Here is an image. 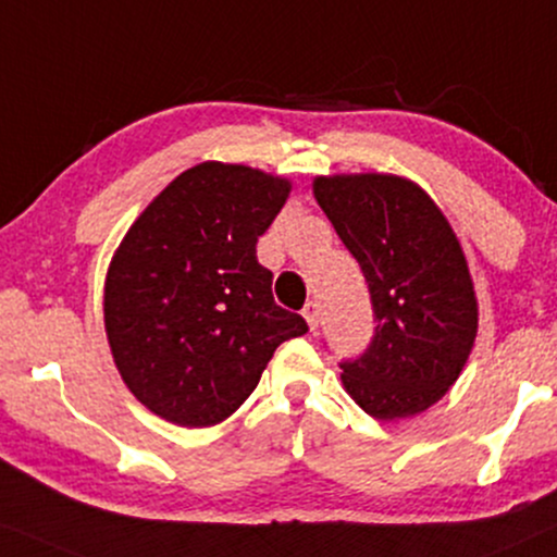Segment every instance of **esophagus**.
<instances>
[{
    "mask_svg": "<svg viewBox=\"0 0 557 557\" xmlns=\"http://www.w3.org/2000/svg\"><path fill=\"white\" fill-rule=\"evenodd\" d=\"M301 314H305V320H307V325H310V331L314 333L318 331V325H320V305L318 301H307L305 305V310H301Z\"/></svg>",
    "mask_w": 557,
    "mask_h": 557,
    "instance_id": "34e87169",
    "label": "esophagus"
}]
</instances>
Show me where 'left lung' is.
Segmentation results:
<instances>
[{
  "mask_svg": "<svg viewBox=\"0 0 557 557\" xmlns=\"http://www.w3.org/2000/svg\"><path fill=\"white\" fill-rule=\"evenodd\" d=\"M314 198L361 265L374 335L341 361L348 395L369 416H416L457 382L478 333L462 247L436 203L395 175H333Z\"/></svg>",
  "mask_w": 557,
  "mask_h": 557,
  "instance_id": "1",
  "label": "left lung"
}]
</instances>
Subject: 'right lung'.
<instances>
[{
	"mask_svg": "<svg viewBox=\"0 0 557 557\" xmlns=\"http://www.w3.org/2000/svg\"><path fill=\"white\" fill-rule=\"evenodd\" d=\"M289 183L243 164L177 175L123 237L106 278L115 367L152 413L201 429L230 418L284 341L310 327L273 301L258 237Z\"/></svg>",
	"mask_w": 557,
	"mask_h": 557,
	"instance_id": "right-lung-1",
	"label": "right lung"
}]
</instances>
